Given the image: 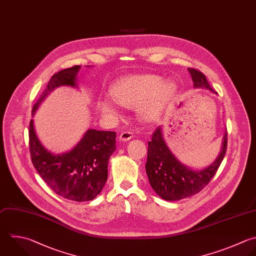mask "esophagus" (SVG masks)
Segmentation results:
<instances>
[{
	"instance_id": "34e87169",
	"label": "esophagus",
	"mask_w": 256,
	"mask_h": 256,
	"mask_svg": "<svg viewBox=\"0 0 256 256\" xmlns=\"http://www.w3.org/2000/svg\"><path fill=\"white\" fill-rule=\"evenodd\" d=\"M132 138H133V133L130 132V131H124V132H122V133L120 134V137H119L120 141H122V142L129 141V140L132 139Z\"/></svg>"
}]
</instances>
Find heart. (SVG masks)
Masks as SVG:
<instances>
[{"instance_id": "obj_1", "label": "heart", "mask_w": 256, "mask_h": 256, "mask_svg": "<svg viewBox=\"0 0 256 256\" xmlns=\"http://www.w3.org/2000/svg\"><path fill=\"white\" fill-rule=\"evenodd\" d=\"M177 92V84L164 81L156 75H133L118 80L110 88L112 98L99 100V111L109 117H118L120 105L138 109L141 118L154 122L163 114Z\"/></svg>"}]
</instances>
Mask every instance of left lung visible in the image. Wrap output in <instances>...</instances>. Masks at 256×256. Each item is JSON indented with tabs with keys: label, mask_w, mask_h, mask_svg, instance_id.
Here are the masks:
<instances>
[{
	"label": "left lung",
	"mask_w": 256,
	"mask_h": 256,
	"mask_svg": "<svg viewBox=\"0 0 256 256\" xmlns=\"http://www.w3.org/2000/svg\"><path fill=\"white\" fill-rule=\"evenodd\" d=\"M194 88H205L216 93L208 84L206 77L200 71L188 68ZM227 147V133L224 134L220 153L217 158L204 169L195 170L181 163L171 152L159 126L148 142L146 174L153 190L164 200L176 201L190 197L200 192L215 175Z\"/></svg>",
	"instance_id": "8db88e82"
}]
</instances>
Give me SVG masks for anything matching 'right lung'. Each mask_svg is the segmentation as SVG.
<instances>
[{
	"label": "right lung",
	"instance_id": "right-lung-1",
	"mask_svg": "<svg viewBox=\"0 0 256 256\" xmlns=\"http://www.w3.org/2000/svg\"><path fill=\"white\" fill-rule=\"evenodd\" d=\"M80 69L81 66H73L53 75L33 106L32 115L55 88H78L77 74ZM115 140L116 133L113 131L89 129L73 149L56 154L42 144L36 134L34 120L30 122L29 144L35 169L56 194L73 201H90L102 191L108 178L109 158L116 150Z\"/></svg>",
	"mask_w": 256,
	"mask_h": 256
}]
</instances>
